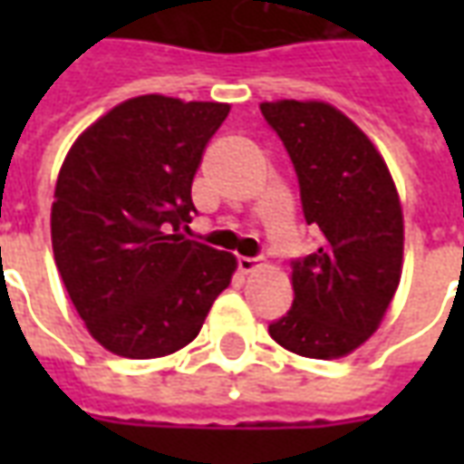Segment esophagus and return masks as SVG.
<instances>
[{
  "instance_id": "obj_1",
  "label": "esophagus",
  "mask_w": 464,
  "mask_h": 464,
  "mask_svg": "<svg viewBox=\"0 0 464 464\" xmlns=\"http://www.w3.org/2000/svg\"><path fill=\"white\" fill-rule=\"evenodd\" d=\"M256 266H258V258H248V256H241V258H238V271L241 273H251Z\"/></svg>"
}]
</instances>
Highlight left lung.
Returning <instances> with one entry per match:
<instances>
[{
	"mask_svg": "<svg viewBox=\"0 0 464 464\" xmlns=\"http://www.w3.org/2000/svg\"><path fill=\"white\" fill-rule=\"evenodd\" d=\"M298 176L321 248L291 261L293 308L271 338L305 358H343L378 331L402 271V208L375 146L321 102L261 104Z\"/></svg>",
	"mask_w": 464,
	"mask_h": 464,
	"instance_id": "left-lung-1",
	"label": "left lung"
}]
</instances>
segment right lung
I'll use <instances>...</instances> for the list:
<instances>
[{"instance_id": "1", "label": "right lung", "mask_w": 464, "mask_h": 464, "mask_svg": "<svg viewBox=\"0 0 464 464\" xmlns=\"http://www.w3.org/2000/svg\"><path fill=\"white\" fill-rule=\"evenodd\" d=\"M231 111L149 94L89 126L56 181L52 246L89 333L123 358H161L198 335L236 271L231 253L183 238L203 149Z\"/></svg>"}]
</instances>
